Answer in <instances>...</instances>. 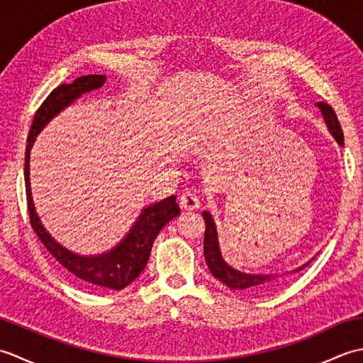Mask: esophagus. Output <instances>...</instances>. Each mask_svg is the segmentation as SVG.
Here are the masks:
<instances>
[{
    "mask_svg": "<svg viewBox=\"0 0 363 363\" xmlns=\"http://www.w3.org/2000/svg\"><path fill=\"white\" fill-rule=\"evenodd\" d=\"M179 206L184 211H195L199 207V198L194 191H186L179 198Z\"/></svg>",
    "mask_w": 363,
    "mask_h": 363,
    "instance_id": "obj_1",
    "label": "esophagus"
}]
</instances>
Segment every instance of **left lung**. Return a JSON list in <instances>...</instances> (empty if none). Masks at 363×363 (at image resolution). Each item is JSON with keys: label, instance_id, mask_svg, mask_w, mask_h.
Masks as SVG:
<instances>
[{"label": "left lung", "instance_id": "obj_1", "mask_svg": "<svg viewBox=\"0 0 363 363\" xmlns=\"http://www.w3.org/2000/svg\"><path fill=\"white\" fill-rule=\"evenodd\" d=\"M318 109L323 113V118H325L329 133L334 135L337 143L343 146V130L340 123H338L337 115L334 112L333 107L326 103H317ZM203 217L206 221V233H204V257H206V264L209 267L211 273L217 277L220 282H223L229 287L230 290H237L242 293H248V295H264V293L269 291L273 289V285L282 279L285 274H256V273H243L238 272V269L233 268L228 265L225 259L221 257L220 252V246H218V234H217V228H215V223L212 215L204 211ZM312 260L307 262L303 267H298L293 269L291 273H298L301 269H304L307 265L311 264ZM289 274V273H287Z\"/></svg>", "mask_w": 363, "mask_h": 363}]
</instances>
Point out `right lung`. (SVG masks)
I'll return each instance as SVG.
<instances>
[{
    "label": "right lung",
    "mask_w": 363,
    "mask_h": 363,
    "mask_svg": "<svg viewBox=\"0 0 363 363\" xmlns=\"http://www.w3.org/2000/svg\"><path fill=\"white\" fill-rule=\"evenodd\" d=\"M104 81V74L81 76L72 84H60L59 87L54 89L46 96L42 106L37 109L29 130L25 156V186L30 226H33L37 237L40 238V242L50 251L51 256L67 272L78 277L81 282L87 284L89 287L123 290L126 285L137 279L145 269L146 262L150 259L152 243L156 240L160 229L179 215V206L176 203V196H168L156 204L145 207L140 217L134 223L133 229L111 251L99 254V256H79V254H74L64 248L62 245L57 243L46 233V229L37 217L29 186V152L35 142V135L46 126V123L56 117L60 111H64L67 106H70L74 99H78L82 94L99 89Z\"/></svg>",
    "instance_id": "obj_1"
}]
</instances>
